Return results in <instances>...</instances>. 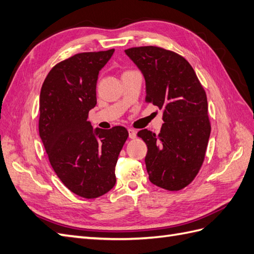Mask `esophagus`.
Returning a JSON list of instances; mask_svg holds the SVG:
<instances>
[{"instance_id": "1", "label": "esophagus", "mask_w": 254, "mask_h": 254, "mask_svg": "<svg viewBox=\"0 0 254 254\" xmlns=\"http://www.w3.org/2000/svg\"><path fill=\"white\" fill-rule=\"evenodd\" d=\"M128 133H129V138L130 139H134L135 137H137V131L133 130V129H131V128L128 129Z\"/></svg>"}]
</instances>
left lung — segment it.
Masks as SVG:
<instances>
[{"mask_svg":"<svg viewBox=\"0 0 254 254\" xmlns=\"http://www.w3.org/2000/svg\"><path fill=\"white\" fill-rule=\"evenodd\" d=\"M125 54L143 74L146 101L164 110L159 134L138 132L147 145L148 179L162 189L181 190L194 180L205 158L211 131L206 92L180 55L156 46Z\"/></svg>","mask_w":254,"mask_h":254,"instance_id":"8db88e82","label":"left lung"}]
</instances>
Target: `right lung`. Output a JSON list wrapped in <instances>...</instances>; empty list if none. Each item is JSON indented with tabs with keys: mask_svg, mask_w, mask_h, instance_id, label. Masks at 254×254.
<instances>
[{
	"mask_svg": "<svg viewBox=\"0 0 254 254\" xmlns=\"http://www.w3.org/2000/svg\"><path fill=\"white\" fill-rule=\"evenodd\" d=\"M113 53H82L61 61L40 94L39 131L49 162L67 189L88 199L113 189L115 165L128 138L125 127L94 129L87 120L97 104L99 72Z\"/></svg>",
	"mask_w": 254,
	"mask_h": 254,
	"instance_id": "obj_1",
	"label": "right lung"
}]
</instances>
